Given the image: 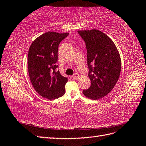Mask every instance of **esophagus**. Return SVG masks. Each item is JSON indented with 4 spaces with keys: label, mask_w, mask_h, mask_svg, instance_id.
Listing matches in <instances>:
<instances>
[{
    "label": "esophagus",
    "mask_w": 146,
    "mask_h": 146,
    "mask_svg": "<svg viewBox=\"0 0 146 146\" xmlns=\"http://www.w3.org/2000/svg\"><path fill=\"white\" fill-rule=\"evenodd\" d=\"M72 77L74 78V79H78L80 78V75H79L78 74H75L74 75H73V76H72Z\"/></svg>",
    "instance_id": "34e87169"
}]
</instances>
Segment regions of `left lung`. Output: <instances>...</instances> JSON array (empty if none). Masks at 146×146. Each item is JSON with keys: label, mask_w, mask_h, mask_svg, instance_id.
Here are the masks:
<instances>
[{"label": "left lung", "mask_w": 146, "mask_h": 146, "mask_svg": "<svg viewBox=\"0 0 146 146\" xmlns=\"http://www.w3.org/2000/svg\"><path fill=\"white\" fill-rule=\"evenodd\" d=\"M87 49L91 86L83 91L86 98L98 100L107 96L116 84L121 69L120 55L111 38L100 31L80 30Z\"/></svg>", "instance_id": "1"}]
</instances>
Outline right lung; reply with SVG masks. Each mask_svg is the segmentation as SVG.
Returning <instances> with one entry per match:
<instances>
[{
  "label": "right lung",
  "instance_id": "1",
  "mask_svg": "<svg viewBox=\"0 0 146 146\" xmlns=\"http://www.w3.org/2000/svg\"><path fill=\"white\" fill-rule=\"evenodd\" d=\"M68 33L48 32L41 35L31 44L28 53V69L30 81L38 93L49 100L64 95L68 78L61 75L56 62L60 42Z\"/></svg>",
  "mask_w": 146,
  "mask_h": 146
}]
</instances>
